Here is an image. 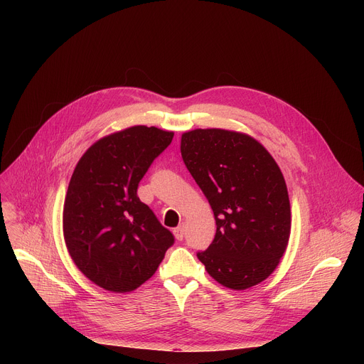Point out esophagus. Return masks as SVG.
<instances>
[{
	"instance_id": "obj_1",
	"label": "esophagus",
	"mask_w": 364,
	"mask_h": 364,
	"mask_svg": "<svg viewBox=\"0 0 364 364\" xmlns=\"http://www.w3.org/2000/svg\"><path fill=\"white\" fill-rule=\"evenodd\" d=\"M174 236H176L177 240H183V237H184V228L183 226L176 228L174 229Z\"/></svg>"
}]
</instances>
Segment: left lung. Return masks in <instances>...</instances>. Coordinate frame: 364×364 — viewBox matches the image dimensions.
I'll use <instances>...</instances> for the list:
<instances>
[{"label":"left lung","instance_id":"left-lung-1","mask_svg":"<svg viewBox=\"0 0 364 364\" xmlns=\"http://www.w3.org/2000/svg\"><path fill=\"white\" fill-rule=\"evenodd\" d=\"M180 149L218 226L212 245L197 253L207 274L235 291L265 281L291 233L288 190L272 155L250 135L219 128L184 132Z\"/></svg>","mask_w":364,"mask_h":364}]
</instances>
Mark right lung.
Masks as SVG:
<instances>
[{
	"instance_id": "right-lung-1",
	"label": "right lung",
	"mask_w": 364,
	"mask_h": 364,
	"mask_svg": "<svg viewBox=\"0 0 364 364\" xmlns=\"http://www.w3.org/2000/svg\"><path fill=\"white\" fill-rule=\"evenodd\" d=\"M174 132L135 125L96 141L79 160L65 198L63 236L79 271L97 287L129 292L149 279L173 233L136 196Z\"/></svg>"
}]
</instances>
